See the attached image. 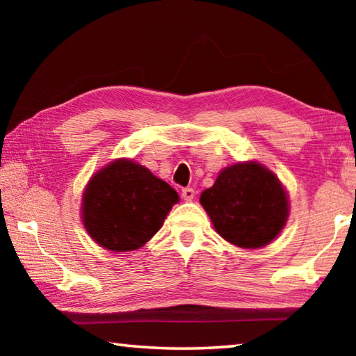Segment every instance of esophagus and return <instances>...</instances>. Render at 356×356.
Segmentation results:
<instances>
[{
  "mask_svg": "<svg viewBox=\"0 0 356 356\" xmlns=\"http://www.w3.org/2000/svg\"><path fill=\"white\" fill-rule=\"evenodd\" d=\"M195 195H196L195 190L190 188V186H186V188L182 190V196H184L185 201H191L193 197H195Z\"/></svg>",
  "mask_w": 356,
  "mask_h": 356,
  "instance_id": "esophagus-1",
  "label": "esophagus"
}]
</instances>
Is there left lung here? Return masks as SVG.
Here are the masks:
<instances>
[{
	"instance_id": "8db88e82",
	"label": "left lung",
	"mask_w": 356,
	"mask_h": 356,
	"mask_svg": "<svg viewBox=\"0 0 356 356\" xmlns=\"http://www.w3.org/2000/svg\"><path fill=\"white\" fill-rule=\"evenodd\" d=\"M201 204L216 232L240 248H261L270 243L289 216L281 182L254 161L221 171L212 188L202 191Z\"/></svg>"
}]
</instances>
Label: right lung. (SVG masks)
<instances>
[{
  "instance_id": "right-lung-1",
  "label": "right lung",
  "mask_w": 356,
  "mask_h": 356,
  "mask_svg": "<svg viewBox=\"0 0 356 356\" xmlns=\"http://www.w3.org/2000/svg\"><path fill=\"white\" fill-rule=\"evenodd\" d=\"M177 201V191L147 168L116 160L88 184L83 222L104 248L134 251L152 238Z\"/></svg>"
}]
</instances>
